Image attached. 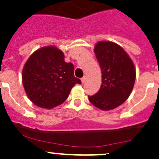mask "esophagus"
Segmentation results:
<instances>
[{
	"mask_svg": "<svg viewBox=\"0 0 159 159\" xmlns=\"http://www.w3.org/2000/svg\"><path fill=\"white\" fill-rule=\"evenodd\" d=\"M81 82H82V83H84L85 82H86V77H85V76H84V77L82 78V79H81Z\"/></svg>",
	"mask_w": 159,
	"mask_h": 159,
	"instance_id": "esophagus-1",
	"label": "esophagus"
}]
</instances>
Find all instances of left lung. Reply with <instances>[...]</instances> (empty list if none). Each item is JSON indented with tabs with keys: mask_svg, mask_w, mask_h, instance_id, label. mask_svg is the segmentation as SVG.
Instances as JSON below:
<instances>
[{
	"mask_svg": "<svg viewBox=\"0 0 159 159\" xmlns=\"http://www.w3.org/2000/svg\"><path fill=\"white\" fill-rule=\"evenodd\" d=\"M94 52L101 69L102 84L89 100L99 109L110 111L131 94L136 77L134 66L126 52L114 42H99Z\"/></svg>",
	"mask_w": 159,
	"mask_h": 159,
	"instance_id": "1",
	"label": "left lung"
}]
</instances>
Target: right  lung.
Masks as SVG:
<instances>
[{
  "label": "right lung",
  "instance_id": "add662e5",
  "mask_svg": "<svg viewBox=\"0 0 159 159\" xmlns=\"http://www.w3.org/2000/svg\"><path fill=\"white\" fill-rule=\"evenodd\" d=\"M63 52L55 46L34 52L26 62L22 82L28 98L40 107L51 109L62 104L75 84L81 81L74 76V66L66 62Z\"/></svg>",
  "mask_w": 159,
  "mask_h": 159
}]
</instances>
